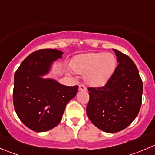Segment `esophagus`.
Wrapping results in <instances>:
<instances>
[{
  "instance_id": "obj_1",
  "label": "esophagus",
  "mask_w": 155,
  "mask_h": 155,
  "mask_svg": "<svg viewBox=\"0 0 155 155\" xmlns=\"http://www.w3.org/2000/svg\"><path fill=\"white\" fill-rule=\"evenodd\" d=\"M79 91H86L87 88H86V87H85L84 85H79Z\"/></svg>"
}]
</instances>
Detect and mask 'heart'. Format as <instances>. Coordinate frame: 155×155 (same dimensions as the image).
Wrapping results in <instances>:
<instances>
[{
  "instance_id": "b5f03b06",
  "label": "heart",
  "mask_w": 155,
  "mask_h": 155,
  "mask_svg": "<svg viewBox=\"0 0 155 155\" xmlns=\"http://www.w3.org/2000/svg\"><path fill=\"white\" fill-rule=\"evenodd\" d=\"M117 67V58L112 53L93 52L80 55L75 59L73 69L76 73L85 75V80L93 86L107 84Z\"/></svg>"
}]
</instances>
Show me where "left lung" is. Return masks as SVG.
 <instances>
[{
	"mask_svg": "<svg viewBox=\"0 0 155 155\" xmlns=\"http://www.w3.org/2000/svg\"><path fill=\"white\" fill-rule=\"evenodd\" d=\"M118 64L102 87H89L86 112L97 127L107 133L122 130L133 122L142 104L143 84L130 58L113 49Z\"/></svg>",
	"mask_w": 155,
	"mask_h": 155,
	"instance_id": "obj_1",
	"label": "left lung"
}]
</instances>
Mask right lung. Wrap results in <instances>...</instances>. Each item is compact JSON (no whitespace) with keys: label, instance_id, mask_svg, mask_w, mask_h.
Here are the masks:
<instances>
[{"label":"right lung","instance_id":"add662e5","mask_svg":"<svg viewBox=\"0 0 155 155\" xmlns=\"http://www.w3.org/2000/svg\"><path fill=\"white\" fill-rule=\"evenodd\" d=\"M62 54V51L51 48L34 51L14 75V109L21 122L35 132L57 126L68 103L77 94L78 85L66 86L54 79L40 77Z\"/></svg>","mask_w":155,"mask_h":155}]
</instances>
